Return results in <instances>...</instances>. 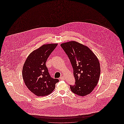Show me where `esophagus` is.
<instances>
[{
  "mask_svg": "<svg viewBox=\"0 0 124 124\" xmlns=\"http://www.w3.org/2000/svg\"><path fill=\"white\" fill-rule=\"evenodd\" d=\"M60 79H61V80H63V79H65V78L64 77H63V76H61V77H60Z\"/></svg>",
  "mask_w": 124,
  "mask_h": 124,
  "instance_id": "34e87169",
  "label": "esophagus"
}]
</instances>
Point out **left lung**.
I'll use <instances>...</instances> for the list:
<instances>
[{
  "instance_id": "1",
  "label": "left lung",
  "mask_w": 124,
  "mask_h": 124,
  "mask_svg": "<svg viewBox=\"0 0 124 124\" xmlns=\"http://www.w3.org/2000/svg\"><path fill=\"white\" fill-rule=\"evenodd\" d=\"M70 60L75 83L70 85L76 94H90L97 85L100 74V64L97 57L87 46L74 41L60 45Z\"/></svg>"
}]
</instances>
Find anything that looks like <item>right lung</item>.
Instances as JSON below:
<instances>
[{
    "label": "right lung",
    "mask_w": 124,
    "mask_h": 124,
    "mask_svg": "<svg viewBox=\"0 0 124 124\" xmlns=\"http://www.w3.org/2000/svg\"><path fill=\"white\" fill-rule=\"evenodd\" d=\"M58 44L44 45L33 51L24 63L22 77L27 87L37 96L51 93L59 80L51 77L46 65L47 59Z\"/></svg>",
    "instance_id": "add662e5"
}]
</instances>
